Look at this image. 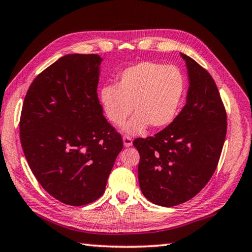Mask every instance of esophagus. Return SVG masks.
Masks as SVG:
<instances>
[{"mask_svg":"<svg viewBox=\"0 0 252 252\" xmlns=\"http://www.w3.org/2000/svg\"><path fill=\"white\" fill-rule=\"evenodd\" d=\"M123 142H124V145H125L126 148L132 147V144H133L132 137H129V136H124L123 137Z\"/></svg>","mask_w":252,"mask_h":252,"instance_id":"obj_1","label":"esophagus"}]
</instances>
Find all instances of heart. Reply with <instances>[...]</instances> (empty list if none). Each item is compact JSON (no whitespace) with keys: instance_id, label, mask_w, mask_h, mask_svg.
<instances>
[{"instance_id":"heart-1","label":"heart","mask_w":252,"mask_h":252,"mask_svg":"<svg viewBox=\"0 0 252 252\" xmlns=\"http://www.w3.org/2000/svg\"><path fill=\"white\" fill-rule=\"evenodd\" d=\"M183 77L173 65L144 61L119 75L117 85L104 86L100 101L109 120L122 125L136 111L124 129L138 134L151 125L161 128L173 122L183 95Z\"/></svg>"}]
</instances>
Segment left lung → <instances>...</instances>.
Returning a JSON list of instances; mask_svg holds the SVG:
<instances>
[{
  "label": "left lung",
  "instance_id": "left-lung-1",
  "mask_svg": "<svg viewBox=\"0 0 252 252\" xmlns=\"http://www.w3.org/2000/svg\"><path fill=\"white\" fill-rule=\"evenodd\" d=\"M188 68L187 103L155 136L136 138L138 183L149 201L174 207L195 196L213 176L227 122L220 92L206 69L181 53Z\"/></svg>",
  "mask_w": 252,
  "mask_h": 252
}]
</instances>
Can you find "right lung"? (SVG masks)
<instances>
[{
  "instance_id": "add662e5",
  "label": "right lung",
  "mask_w": 252,
  "mask_h": 252,
  "mask_svg": "<svg viewBox=\"0 0 252 252\" xmlns=\"http://www.w3.org/2000/svg\"><path fill=\"white\" fill-rule=\"evenodd\" d=\"M102 59L67 54L34 79L25 96L20 141L45 191L69 206L103 194L123 140L97 99Z\"/></svg>"
}]
</instances>
